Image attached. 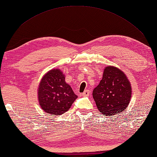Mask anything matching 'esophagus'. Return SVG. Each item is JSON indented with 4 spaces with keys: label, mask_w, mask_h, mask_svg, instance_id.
Returning a JSON list of instances; mask_svg holds the SVG:
<instances>
[{
    "label": "esophagus",
    "mask_w": 157,
    "mask_h": 157,
    "mask_svg": "<svg viewBox=\"0 0 157 157\" xmlns=\"http://www.w3.org/2000/svg\"><path fill=\"white\" fill-rule=\"evenodd\" d=\"M89 94H90L89 90H85L84 91V93L82 94V95L84 96V97H86V96L89 95Z\"/></svg>",
    "instance_id": "1"
}]
</instances>
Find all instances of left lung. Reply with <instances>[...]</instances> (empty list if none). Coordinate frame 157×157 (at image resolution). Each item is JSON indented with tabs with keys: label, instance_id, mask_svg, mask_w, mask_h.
<instances>
[{
	"label": "left lung",
	"instance_id": "left-lung-1",
	"mask_svg": "<svg viewBox=\"0 0 157 157\" xmlns=\"http://www.w3.org/2000/svg\"><path fill=\"white\" fill-rule=\"evenodd\" d=\"M131 95L132 88L127 76L113 66L104 68L101 80L93 91L98 110L108 117L119 115L126 110Z\"/></svg>",
	"mask_w": 157,
	"mask_h": 157
}]
</instances>
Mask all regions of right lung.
I'll list each match as a JSON object with an SVG mask.
<instances>
[{
    "instance_id": "right-lung-1",
    "label": "right lung",
    "mask_w": 157,
    "mask_h": 157,
    "mask_svg": "<svg viewBox=\"0 0 157 157\" xmlns=\"http://www.w3.org/2000/svg\"><path fill=\"white\" fill-rule=\"evenodd\" d=\"M38 97L42 109L55 115L67 112L78 98L65 82L64 74L58 69L48 71L43 76L39 84Z\"/></svg>"
}]
</instances>
